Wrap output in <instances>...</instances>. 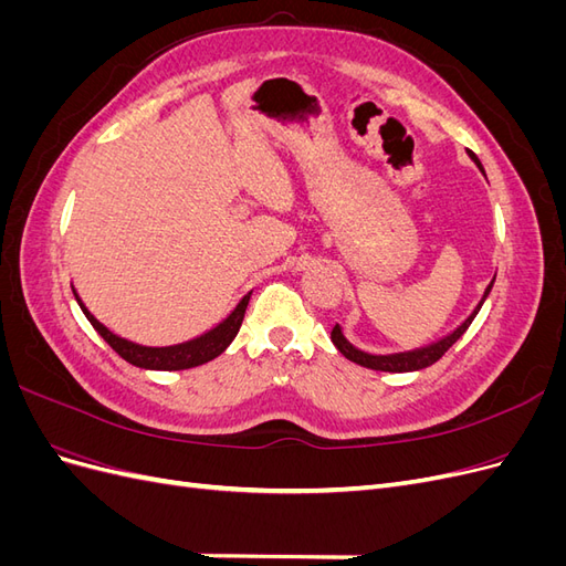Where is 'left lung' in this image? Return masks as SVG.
Returning <instances> with one entry per match:
<instances>
[{
  "instance_id": "obj_1",
  "label": "left lung",
  "mask_w": 566,
  "mask_h": 566,
  "mask_svg": "<svg viewBox=\"0 0 566 566\" xmlns=\"http://www.w3.org/2000/svg\"><path fill=\"white\" fill-rule=\"evenodd\" d=\"M468 153H470L472 163L479 167V172L484 175L482 163H479V158L474 156L472 150H468ZM484 177H486V175H484ZM493 281H495V276H493L491 283L486 285L482 300L476 302V306L470 312V316H468L465 321H462L460 325H455V328H453L451 333L441 335L439 339L430 342V345L413 347V349H403V352H389V354H370V352L358 349V347L354 345V342L345 335V331H342L339 323L333 328V345L339 349L342 356L349 358V361H354V364H358V366H364V368H370V370H385V373L422 370V368H427V366H432L434 361H439V358H441L443 354H447V352L455 345V342L462 337V333H465V331L470 328V323L474 321V316L479 314V310H482V304L486 302V297H489V293H491Z\"/></svg>"
}]
</instances>
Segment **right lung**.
<instances>
[{
    "mask_svg": "<svg viewBox=\"0 0 566 566\" xmlns=\"http://www.w3.org/2000/svg\"><path fill=\"white\" fill-rule=\"evenodd\" d=\"M73 295L80 304L82 314L87 316V321L94 325V331L104 337L108 345L125 358V361H129L132 366L136 368H144V370H186V368H193V366H202L212 361V358H217L221 352H224L233 337L238 335V331H241V323H243V316H245V310H248V302H250V295H243V300L238 302L233 310L221 318L217 325H212L210 331H205L191 339L186 342H177V345H165V347H146V345H139V342H132L123 335L113 333L108 325L101 323L90 310L87 304H84L77 295V290L73 287Z\"/></svg>",
    "mask_w": 566,
    "mask_h": 566,
    "instance_id": "right-lung-1",
    "label": "right lung"
}]
</instances>
